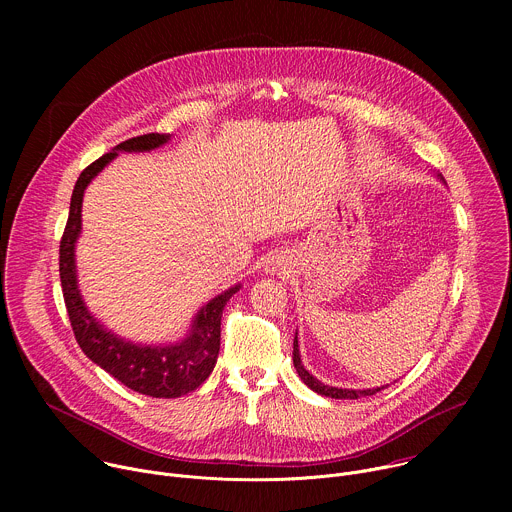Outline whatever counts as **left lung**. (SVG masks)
Segmentation results:
<instances>
[{
    "label": "left lung",
    "instance_id": "8db88e82",
    "mask_svg": "<svg viewBox=\"0 0 512 512\" xmlns=\"http://www.w3.org/2000/svg\"><path fill=\"white\" fill-rule=\"evenodd\" d=\"M294 367L300 375V379L316 393L324 395V397H332V399H358V397H364V395H375L377 391L381 389H367V391H354V389H338V387H328L324 383H320L318 379H314L302 364V358H300V350H298V336L294 338Z\"/></svg>",
    "mask_w": 512,
    "mask_h": 512
}]
</instances>
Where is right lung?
I'll return each instance as SVG.
<instances>
[{
  "label": "right lung",
  "instance_id": "obj_1",
  "mask_svg": "<svg viewBox=\"0 0 512 512\" xmlns=\"http://www.w3.org/2000/svg\"><path fill=\"white\" fill-rule=\"evenodd\" d=\"M170 139L168 133H145L115 145L79 176L70 196L68 221L60 239V283L68 320L83 352L135 393L174 399L200 387L212 373L221 348V318L227 302L241 285L210 300L196 316L192 332L178 344L137 346L107 332L85 308L75 271V243L81 233V206L89 182L117 156V152H150Z\"/></svg>",
  "mask_w": 512,
  "mask_h": 512
}]
</instances>
